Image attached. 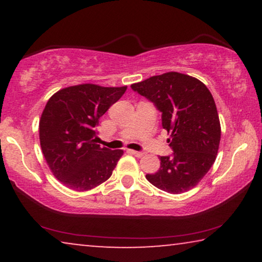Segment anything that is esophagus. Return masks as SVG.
Here are the masks:
<instances>
[{"label": "esophagus", "instance_id": "1", "mask_svg": "<svg viewBox=\"0 0 262 262\" xmlns=\"http://www.w3.org/2000/svg\"><path fill=\"white\" fill-rule=\"evenodd\" d=\"M128 152H130L131 155L136 156V157H142L143 155H144V152H142V151H136V150H128Z\"/></svg>", "mask_w": 262, "mask_h": 262}]
</instances>
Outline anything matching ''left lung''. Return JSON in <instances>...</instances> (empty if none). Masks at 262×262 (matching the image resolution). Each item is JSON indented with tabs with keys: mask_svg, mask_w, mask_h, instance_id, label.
I'll list each match as a JSON object with an SVG mask.
<instances>
[{
	"mask_svg": "<svg viewBox=\"0 0 262 262\" xmlns=\"http://www.w3.org/2000/svg\"><path fill=\"white\" fill-rule=\"evenodd\" d=\"M162 112V126L173 156H161L160 169L146 174L155 187L180 194L195 187L212 167L221 142L213 96L198 78L177 71L131 84Z\"/></svg>",
	"mask_w": 262,
	"mask_h": 262,
	"instance_id": "obj_1",
	"label": "left lung"
}]
</instances>
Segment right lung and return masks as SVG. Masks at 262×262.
<instances>
[{"instance_id": "obj_1", "label": "right lung", "mask_w": 262, "mask_h": 262, "mask_svg": "<svg viewBox=\"0 0 262 262\" xmlns=\"http://www.w3.org/2000/svg\"><path fill=\"white\" fill-rule=\"evenodd\" d=\"M126 88L70 85L46 102L39 120L41 151L50 170L66 187L89 191L112 175L124 151L96 144L94 127Z\"/></svg>"}]
</instances>
